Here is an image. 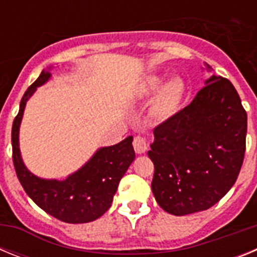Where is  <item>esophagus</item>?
<instances>
[{"label": "esophagus", "mask_w": 257, "mask_h": 257, "mask_svg": "<svg viewBox=\"0 0 257 257\" xmlns=\"http://www.w3.org/2000/svg\"><path fill=\"white\" fill-rule=\"evenodd\" d=\"M133 144L134 149H135V152L138 154H143L148 151V143H147V140H145L143 136H135Z\"/></svg>", "instance_id": "obj_1"}]
</instances>
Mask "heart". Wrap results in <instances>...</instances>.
Masks as SVG:
<instances>
[{
    "label": "heart",
    "mask_w": 257,
    "mask_h": 257,
    "mask_svg": "<svg viewBox=\"0 0 257 257\" xmlns=\"http://www.w3.org/2000/svg\"><path fill=\"white\" fill-rule=\"evenodd\" d=\"M163 87L165 88L164 89ZM162 88L164 90L157 100L156 108L160 113H167L174 108V105L178 101L179 94H180V85L178 82L172 81L165 86L163 77L152 76L142 83V86L139 87V95L143 97L152 96V95L161 91Z\"/></svg>",
    "instance_id": "1"
}]
</instances>
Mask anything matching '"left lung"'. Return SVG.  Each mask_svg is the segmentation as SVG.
Instances as JSON below:
<instances>
[{"label": "left lung", "mask_w": 257, "mask_h": 257, "mask_svg": "<svg viewBox=\"0 0 257 257\" xmlns=\"http://www.w3.org/2000/svg\"><path fill=\"white\" fill-rule=\"evenodd\" d=\"M205 85L189 105L154 128L148 152L154 198L176 216L212 207L234 185L243 163L247 113L239 95L215 74Z\"/></svg>", "instance_id": "8db88e82"}]
</instances>
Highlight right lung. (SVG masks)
Masks as SVG:
<instances>
[{"label": "right lung", "mask_w": 257, "mask_h": 257, "mask_svg": "<svg viewBox=\"0 0 257 257\" xmlns=\"http://www.w3.org/2000/svg\"><path fill=\"white\" fill-rule=\"evenodd\" d=\"M50 69L51 67L42 70L20 101L19 113L14 119L11 130L14 167L27 194L45 212L69 224L94 221L110 207L118 184L135 160L133 136L112 147L97 149L81 169L70 174L65 180L42 179L32 174L22 160L19 128L27 101L38 86L49 81Z\"/></svg>", "instance_id": "add662e5"}]
</instances>
